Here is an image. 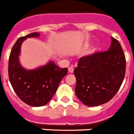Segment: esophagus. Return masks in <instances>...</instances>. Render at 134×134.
I'll return each instance as SVG.
<instances>
[{
  "instance_id": "obj_1",
  "label": "esophagus",
  "mask_w": 134,
  "mask_h": 134,
  "mask_svg": "<svg viewBox=\"0 0 134 134\" xmlns=\"http://www.w3.org/2000/svg\"><path fill=\"white\" fill-rule=\"evenodd\" d=\"M68 71H69V73H72L74 71V68L72 66H71V67H69V68H68Z\"/></svg>"
}]
</instances>
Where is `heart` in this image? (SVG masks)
<instances>
[{
    "mask_svg": "<svg viewBox=\"0 0 134 134\" xmlns=\"http://www.w3.org/2000/svg\"><path fill=\"white\" fill-rule=\"evenodd\" d=\"M91 52H92V51H91Z\"/></svg>",
    "mask_w": 134,
    "mask_h": 134,
    "instance_id": "1",
    "label": "heart"
}]
</instances>
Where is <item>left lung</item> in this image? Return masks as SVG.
I'll return each mask as SVG.
<instances>
[{
  "label": "left lung",
  "instance_id": "1",
  "mask_svg": "<svg viewBox=\"0 0 134 134\" xmlns=\"http://www.w3.org/2000/svg\"><path fill=\"white\" fill-rule=\"evenodd\" d=\"M126 59L120 44L111 37L108 51L82 57L74 74L75 93L86 106H99L109 102L125 79Z\"/></svg>",
  "mask_w": 134,
  "mask_h": 134
}]
</instances>
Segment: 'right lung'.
I'll use <instances>...</instances> for the list:
<instances>
[{
    "instance_id": "add662e5",
    "label": "right lung",
    "mask_w": 134,
    "mask_h": 134,
    "mask_svg": "<svg viewBox=\"0 0 134 134\" xmlns=\"http://www.w3.org/2000/svg\"><path fill=\"white\" fill-rule=\"evenodd\" d=\"M40 36L32 32L21 37L14 44L9 55L8 75L14 90L21 101L29 106H44L54 95L61 80L67 74V68H60L53 61L35 69H24L19 56L22 42L28 37Z\"/></svg>"
}]
</instances>
